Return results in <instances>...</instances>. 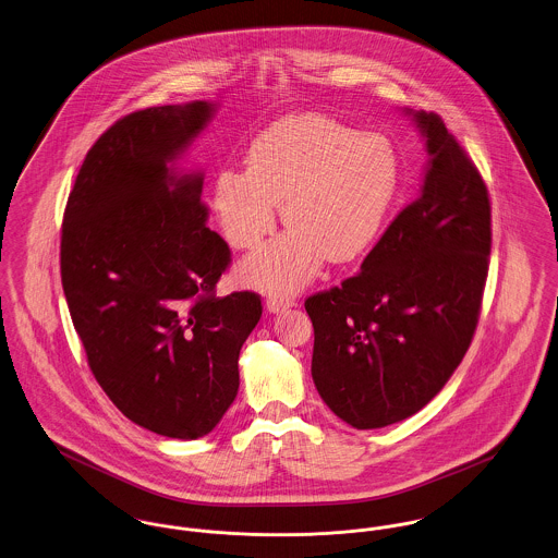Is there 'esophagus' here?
<instances>
[{"label": "esophagus", "instance_id": "1", "mask_svg": "<svg viewBox=\"0 0 558 558\" xmlns=\"http://www.w3.org/2000/svg\"><path fill=\"white\" fill-rule=\"evenodd\" d=\"M293 305H295V300L284 298V295H269V298L265 300V307H267V312H271V314H278V312H282V310H287V307H293Z\"/></svg>", "mask_w": 558, "mask_h": 558}]
</instances>
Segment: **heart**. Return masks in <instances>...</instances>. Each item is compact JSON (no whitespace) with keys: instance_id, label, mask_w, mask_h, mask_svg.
Segmentation results:
<instances>
[{"instance_id":"obj_1","label":"heart","mask_w":558,"mask_h":558,"mask_svg":"<svg viewBox=\"0 0 558 558\" xmlns=\"http://www.w3.org/2000/svg\"><path fill=\"white\" fill-rule=\"evenodd\" d=\"M401 182L392 142L323 114H298L253 140L246 170H222L213 206L227 242L255 251L276 229L280 204L291 225L244 265L263 291H298L325 258L352 263L380 238Z\"/></svg>"}]
</instances>
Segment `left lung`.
<instances>
[{
    "label": "left lung",
    "mask_w": 558,
    "mask_h": 558,
    "mask_svg": "<svg viewBox=\"0 0 558 558\" xmlns=\"http://www.w3.org/2000/svg\"><path fill=\"white\" fill-rule=\"evenodd\" d=\"M405 114L429 155L421 195L356 276L305 300L314 385L354 429L405 421L444 388L472 343L488 274L482 175L437 114Z\"/></svg>",
    "instance_id": "8db88e82"
}]
</instances>
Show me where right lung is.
<instances>
[{
    "instance_id": "right-lung-1",
    "label": "right lung",
    "mask_w": 558,
    "mask_h": 558,
    "mask_svg": "<svg viewBox=\"0 0 558 558\" xmlns=\"http://www.w3.org/2000/svg\"><path fill=\"white\" fill-rule=\"evenodd\" d=\"M216 106L137 110L86 153L61 231V282L95 380L131 423L197 439L238 395L260 298H216L231 263L206 227L204 173L175 161Z\"/></svg>"
}]
</instances>
